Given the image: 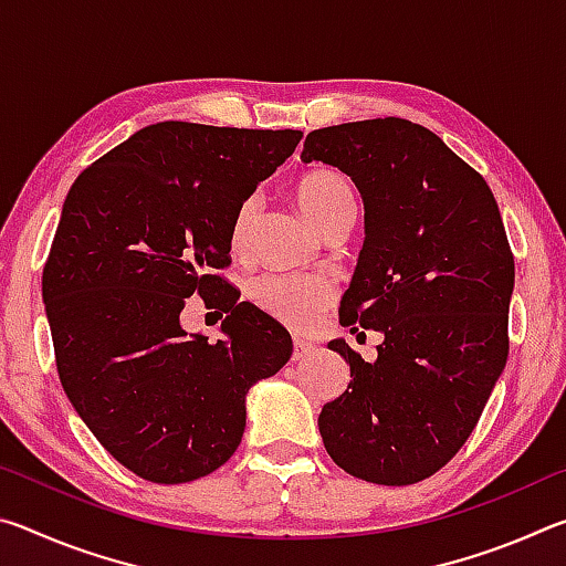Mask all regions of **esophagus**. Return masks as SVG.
<instances>
[{
  "instance_id": "1",
  "label": "esophagus",
  "mask_w": 566,
  "mask_h": 566,
  "mask_svg": "<svg viewBox=\"0 0 566 566\" xmlns=\"http://www.w3.org/2000/svg\"><path fill=\"white\" fill-rule=\"evenodd\" d=\"M312 354H314V344L312 342H306L302 337H294V352H292V359L294 361H302L306 357H312Z\"/></svg>"
}]
</instances>
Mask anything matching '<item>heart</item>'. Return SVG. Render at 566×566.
Instances as JSON below:
<instances>
[{
	"label": "heart",
	"mask_w": 566,
	"mask_h": 566,
	"mask_svg": "<svg viewBox=\"0 0 566 566\" xmlns=\"http://www.w3.org/2000/svg\"><path fill=\"white\" fill-rule=\"evenodd\" d=\"M294 199L304 217L324 232L334 219L354 212V191L349 181L332 169L306 171L294 185ZM256 219V199L249 197L239 205L232 222V244L242 249ZM254 304L290 327L302 329L332 302L334 290L322 276L262 274L249 286Z\"/></svg>",
	"instance_id": "1"
}]
</instances>
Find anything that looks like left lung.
I'll return each instance as SVG.
<instances>
[{"instance_id": "1", "label": "left lung", "mask_w": 566, "mask_h": 566, "mask_svg": "<svg viewBox=\"0 0 566 566\" xmlns=\"http://www.w3.org/2000/svg\"><path fill=\"white\" fill-rule=\"evenodd\" d=\"M302 161L359 189L364 244L339 319L385 337L375 361L329 342L352 381L322 407V442L364 482H421L472 434L510 354L514 256L500 207L434 132L399 117L314 129Z\"/></svg>"}]
</instances>
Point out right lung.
Listing matches in <instances>:
<instances>
[{
    "label": "right lung",
    "mask_w": 566,
    "mask_h": 566,
    "mask_svg": "<svg viewBox=\"0 0 566 566\" xmlns=\"http://www.w3.org/2000/svg\"><path fill=\"white\" fill-rule=\"evenodd\" d=\"M296 129L157 122L82 171L64 199L42 300L76 415L147 482L212 474L242 442L247 395L292 357V337L214 272L232 222L292 157ZM199 293L228 317L209 343L180 327Z\"/></svg>",
    "instance_id": "1"
}]
</instances>
